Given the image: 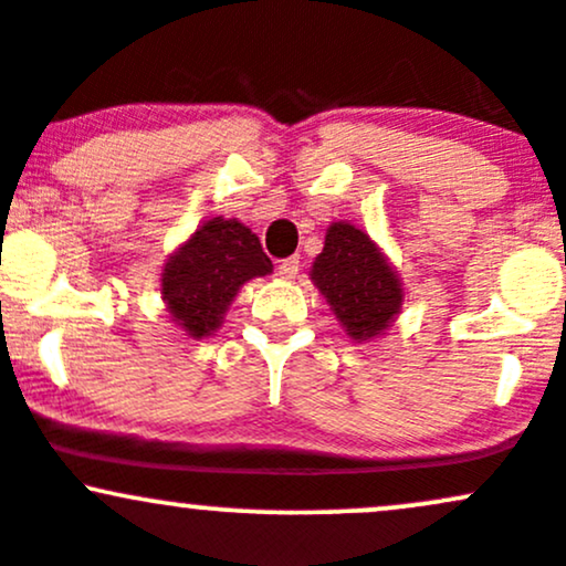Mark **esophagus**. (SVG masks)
Returning a JSON list of instances; mask_svg holds the SVG:
<instances>
[{
  "label": "esophagus",
  "instance_id": "1",
  "mask_svg": "<svg viewBox=\"0 0 566 566\" xmlns=\"http://www.w3.org/2000/svg\"><path fill=\"white\" fill-rule=\"evenodd\" d=\"M297 269H301V260L297 258H287L279 263V276L282 279H295L297 276Z\"/></svg>",
  "mask_w": 566,
  "mask_h": 566
}]
</instances>
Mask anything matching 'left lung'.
Instances as JSON below:
<instances>
[{
    "mask_svg": "<svg viewBox=\"0 0 566 566\" xmlns=\"http://www.w3.org/2000/svg\"><path fill=\"white\" fill-rule=\"evenodd\" d=\"M312 282L354 340L376 338L400 314L402 282L368 233L333 222L312 265Z\"/></svg>",
    "mask_w": 566,
    "mask_h": 566,
    "instance_id": "1",
    "label": "left lung"
}]
</instances>
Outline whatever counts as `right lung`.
Here are the masks:
<instances>
[{
  "label": "right lung",
  "instance_id": "add662e5",
  "mask_svg": "<svg viewBox=\"0 0 566 566\" xmlns=\"http://www.w3.org/2000/svg\"><path fill=\"white\" fill-rule=\"evenodd\" d=\"M271 271L269 254L244 222L212 217L166 260L160 295L174 325L203 338L222 325L241 284Z\"/></svg>",
  "mask_w": 566,
  "mask_h": 566
}]
</instances>
